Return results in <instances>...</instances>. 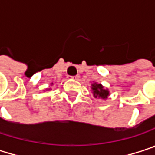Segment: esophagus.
<instances>
[{"label":"esophagus","instance_id":"obj_1","mask_svg":"<svg viewBox=\"0 0 155 155\" xmlns=\"http://www.w3.org/2000/svg\"><path fill=\"white\" fill-rule=\"evenodd\" d=\"M67 78L70 79V80H78V79H79V76H78V75H75V76H70V75H68Z\"/></svg>","mask_w":155,"mask_h":155}]
</instances>
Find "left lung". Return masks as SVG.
Listing matches in <instances>:
<instances>
[{"instance_id":"8db88e82","label":"left lung","mask_w":155,"mask_h":155,"mask_svg":"<svg viewBox=\"0 0 155 155\" xmlns=\"http://www.w3.org/2000/svg\"><path fill=\"white\" fill-rule=\"evenodd\" d=\"M91 90L93 91V96L95 98H101V99H108L109 95V91L108 89H105L101 84L94 82L91 84Z\"/></svg>"}]
</instances>
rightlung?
Segmentation results:
<instances>
[{
	"label": "right lung",
	"mask_w": 155,
	"mask_h": 155,
	"mask_svg": "<svg viewBox=\"0 0 155 155\" xmlns=\"http://www.w3.org/2000/svg\"><path fill=\"white\" fill-rule=\"evenodd\" d=\"M52 84H53V83H52Z\"/></svg>",
	"instance_id": "right-lung-1"
}]
</instances>
